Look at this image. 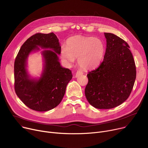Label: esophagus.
Listing matches in <instances>:
<instances>
[{
  "label": "esophagus",
  "instance_id": "obj_1",
  "mask_svg": "<svg viewBox=\"0 0 148 148\" xmlns=\"http://www.w3.org/2000/svg\"><path fill=\"white\" fill-rule=\"evenodd\" d=\"M83 71H80V70H78V71L76 72V73H75V77L76 78H77V77H78L79 76L82 75H83Z\"/></svg>",
  "mask_w": 148,
  "mask_h": 148
}]
</instances>
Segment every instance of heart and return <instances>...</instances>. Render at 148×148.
Segmentation results:
<instances>
[{
    "label": "heart",
    "instance_id": "obj_1",
    "mask_svg": "<svg viewBox=\"0 0 148 148\" xmlns=\"http://www.w3.org/2000/svg\"><path fill=\"white\" fill-rule=\"evenodd\" d=\"M105 45L97 38L76 36L69 38L66 47L61 48L62 57L72 63L78 58V64L83 69H91L97 66L103 60Z\"/></svg>",
    "mask_w": 148,
    "mask_h": 148
}]
</instances>
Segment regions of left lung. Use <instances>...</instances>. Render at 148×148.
<instances>
[{
	"label": "left lung",
	"instance_id": "8db88e82",
	"mask_svg": "<svg viewBox=\"0 0 148 148\" xmlns=\"http://www.w3.org/2000/svg\"><path fill=\"white\" fill-rule=\"evenodd\" d=\"M106 49L98 68L88 73L85 95L88 103L99 109H109L122 104L135 84L136 65L129 46L123 39L104 33Z\"/></svg>",
	"mask_w": 148,
	"mask_h": 148
}]
</instances>
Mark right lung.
Segmentation results:
<instances>
[{"label":"right lung","mask_w":148,"mask_h":148,"mask_svg":"<svg viewBox=\"0 0 148 148\" xmlns=\"http://www.w3.org/2000/svg\"><path fill=\"white\" fill-rule=\"evenodd\" d=\"M52 49L43 51L45 69L38 80L31 79L26 71V60L37 47ZM61 48L53 32L37 33L31 36L21 47L14 63L15 91L18 97L29 109L45 112L57 107L61 101L67 84L71 79V71L61 66L58 54Z\"/></svg>","instance_id":"obj_1"}]
</instances>
